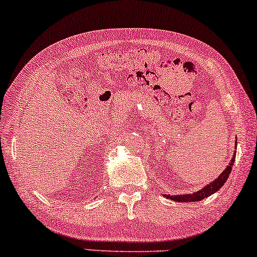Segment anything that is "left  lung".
Masks as SVG:
<instances>
[{"instance_id":"8db88e82","label":"left lung","mask_w":257,"mask_h":257,"mask_svg":"<svg viewBox=\"0 0 257 257\" xmlns=\"http://www.w3.org/2000/svg\"><path fill=\"white\" fill-rule=\"evenodd\" d=\"M236 146H237V142H236ZM236 146H235V152H233V155L231 158V161L229 162V165L226 166L225 170H224L222 173L216 178V179H213V181H211V183L207 184L206 186H204L201 190L197 191V192L187 193V194H177V196H173V194H172V196L171 194H165V197H166L167 199H172L173 201H179V203H191V201L203 200L204 198L209 197L211 194L217 192V191H219V188L226 183V180H228L229 174L231 173L233 162H235V159H236Z\"/></svg>"}]
</instances>
